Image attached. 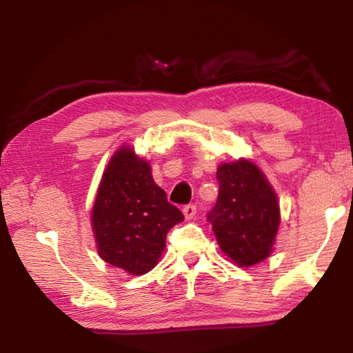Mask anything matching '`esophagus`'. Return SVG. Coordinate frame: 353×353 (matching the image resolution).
<instances>
[{
	"label": "esophagus",
	"mask_w": 353,
	"mask_h": 353,
	"mask_svg": "<svg viewBox=\"0 0 353 353\" xmlns=\"http://www.w3.org/2000/svg\"><path fill=\"white\" fill-rule=\"evenodd\" d=\"M182 212H183V214H185V218H187V219H193V218L196 216V205H193V204L185 205Z\"/></svg>",
	"instance_id": "esophagus-1"
}]
</instances>
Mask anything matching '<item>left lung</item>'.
<instances>
[{"label": "left lung", "mask_w": 353, "mask_h": 353, "mask_svg": "<svg viewBox=\"0 0 353 353\" xmlns=\"http://www.w3.org/2000/svg\"><path fill=\"white\" fill-rule=\"evenodd\" d=\"M219 193L207 214L223 252L243 268L271 254L280 224L277 196L252 162L223 163L216 171Z\"/></svg>", "instance_id": "8db88e82"}]
</instances>
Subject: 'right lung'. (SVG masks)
<instances>
[{
    "label": "right lung",
    "mask_w": 353,
    "mask_h": 353,
    "mask_svg": "<svg viewBox=\"0 0 353 353\" xmlns=\"http://www.w3.org/2000/svg\"><path fill=\"white\" fill-rule=\"evenodd\" d=\"M183 214L154 182L148 162L121 148L107 165L92 212L101 259L132 276L157 265L166 234Z\"/></svg>",
    "instance_id": "right-lung-1"
}]
</instances>
